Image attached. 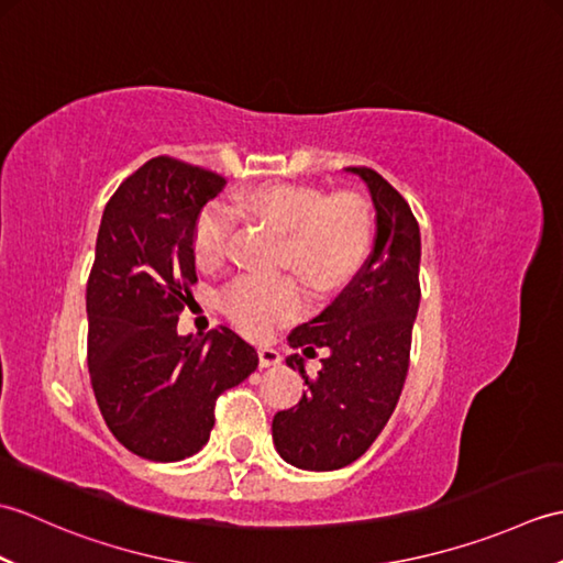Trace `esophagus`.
<instances>
[{"instance_id": "34e87169", "label": "esophagus", "mask_w": 563, "mask_h": 563, "mask_svg": "<svg viewBox=\"0 0 563 563\" xmlns=\"http://www.w3.org/2000/svg\"><path fill=\"white\" fill-rule=\"evenodd\" d=\"M278 363H280V353L271 349V345H261V349H258V365L261 367H273Z\"/></svg>"}]
</instances>
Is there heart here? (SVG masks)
I'll use <instances>...</instances> for the list:
<instances>
[{"mask_svg":"<svg viewBox=\"0 0 563 563\" xmlns=\"http://www.w3.org/2000/svg\"><path fill=\"white\" fill-rule=\"evenodd\" d=\"M234 208L283 234L280 268H290L317 292H329L351 278L365 258L373 232L367 208L353 194L324 196L317 188L273 184L236 196ZM232 227V210L222 202H212L198 214L190 244L200 268L222 263ZM220 305L239 329L266 336L273 327L302 312L305 295L292 278L244 275L227 285Z\"/></svg>","mask_w":563,"mask_h":563,"instance_id":"1","label":"heart"}]
</instances>
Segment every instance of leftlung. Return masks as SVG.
<instances>
[{
    "label": "left lung",
    "instance_id": "left-lung-1",
    "mask_svg": "<svg viewBox=\"0 0 563 563\" xmlns=\"http://www.w3.org/2000/svg\"><path fill=\"white\" fill-rule=\"evenodd\" d=\"M361 176L375 206V246L365 266L324 312L292 329V349H329L317 377L305 357L290 355L307 391L292 409L273 418V442L285 462L309 472H331L367 452L397 409L409 373L411 329L421 302L418 263L421 232L409 202L367 166Z\"/></svg>",
    "mask_w": 563,
    "mask_h": 563
}]
</instances>
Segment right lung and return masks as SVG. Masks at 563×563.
<instances>
[{
    "label": "right lung",
    "mask_w": 563,
    "mask_h": 563,
    "mask_svg": "<svg viewBox=\"0 0 563 563\" xmlns=\"http://www.w3.org/2000/svg\"><path fill=\"white\" fill-rule=\"evenodd\" d=\"M224 178L154 157L106 202L87 283V361L93 397L123 448L152 462L202 450L214 401L258 365L232 329L178 336V314L198 280L194 227Z\"/></svg>",
    "instance_id": "add662e5"
}]
</instances>
